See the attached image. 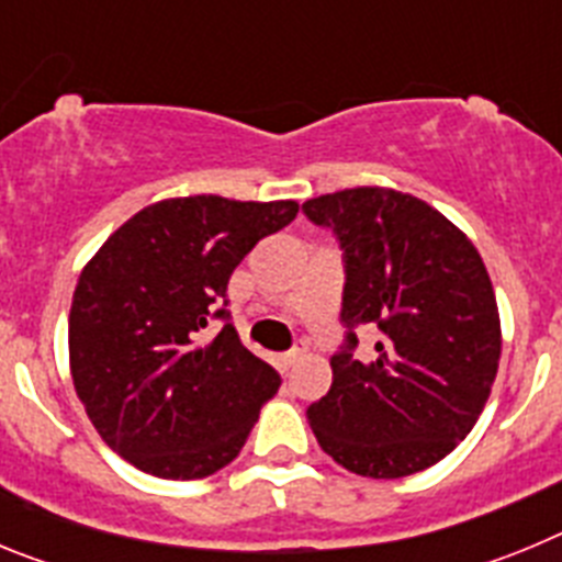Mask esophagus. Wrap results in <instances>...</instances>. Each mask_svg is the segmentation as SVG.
Returning a JSON list of instances; mask_svg holds the SVG:
<instances>
[{
  "label": "esophagus",
  "mask_w": 562,
  "mask_h": 562,
  "mask_svg": "<svg viewBox=\"0 0 562 562\" xmlns=\"http://www.w3.org/2000/svg\"><path fill=\"white\" fill-rule=\"evenodd\" d=\"M304 355H306V342L301 340V342H297V346H295V349L278 357V366H281V369H290V366H295V362L301 360V357H304Z\"/></svg>",
  "instance_id": "esophagus-1"
}]
</instances>
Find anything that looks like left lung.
I'll use <instances>...</instances> for the list:
<instances>
[{"label":"left lung","mask_w":562,"mask_h":562,"mask_svg":"<svg viewBox=\"0 0 562 562\" xmlns=\"http://www.w3.org/2000/svg\"><path fill=\"white\" fill-rule=\"evenodd\" d=\"M346 261V346L331 389L310 405L317 445L369 479H402L456 450L484 411L501 360L493 281L475 245L414 193L362 186L304 202ZM357 325L381 329L355 361Z\"/></svg>","instance_id":"left-lung-1"}]
</instances>
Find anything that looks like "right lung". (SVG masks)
Wrapping results in <instances>:
<instances>
[{"mask_svg":"<svg viewBox=\"0 0 562 562\" xmlns=\"http://www.w3.org/2000/svg\"><path fill=\"white\" fill-rule=\"evenodd\" d=\"M295 216V200L177 196L134 213L89 258L69 310V371L89 422L128 464L193 481L245 448L281 376L233 324L200 335L241 258Z\"/></svg>","mask_w":562,"mask_h":562,"instance_id":"1","label":"right lung"}]
</instances>
